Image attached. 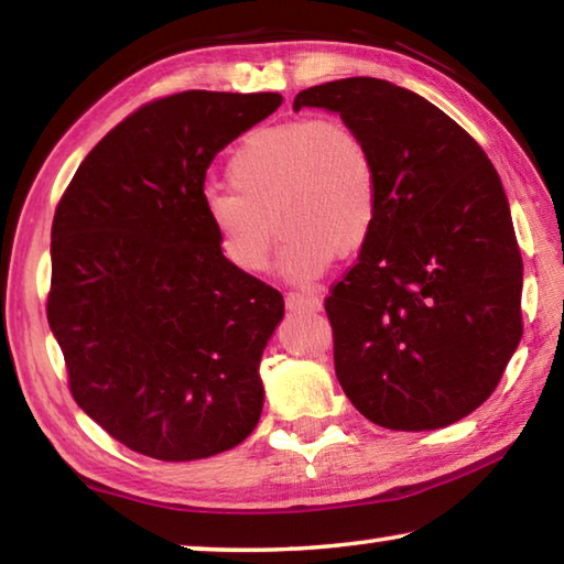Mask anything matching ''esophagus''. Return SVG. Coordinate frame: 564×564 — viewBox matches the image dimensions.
Wrapping results in <instances>:
<instances>
[{
	"label": "esophagus",
	"instance_id": "1",
	"mask_svg": "<svg viewBox=\"0 0 564 564\" xmlns=\"http://www.w3.org/2000/svg\"><path fill=\"white\" fill-rule=\"evenodd\" d=\"M285 308L291 313H318L323 308V301L316 293L305 291H291L285 295Z\"/></svg>",
	"mask_w": 564,
	"mask_h": 564
}]
</instances>
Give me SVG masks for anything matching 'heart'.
I'll return each instance as SVG.
<instances>
[{
  "label": "heart",
  "mask_w": 564,
  "mask_h": 564,
  "mask_svg": "<svg viewBox=\"0 0 564 564\" xmlns=\"http://www.w3.org/2000/svg\"><path fill=\"white\" fill-rule=\"evenodd\" d=\"M226 174L234 191H206L204 214L224 259L241 273L265 271L275 228L291 279H316L333 256L356 253L373 234L376 159L346 121L293 119L256 129L234 149Z\"/></svg>",
  "instance_id": "b5f03b06"
}]
</instances>
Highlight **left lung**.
<instances>
[{"label": "left lung", "mask_w": 564, "mask_h": 564, "mask_svg": "<svg viewBox=\"0 0 564 564\" xmlns=\"http://www.w3.org/2000/svg\"><path fill=\"white\" fill-rule=\"evenodd\" d=\"M368 141L378 218L326 313L343 393L370 423L435 431L498 388L522 338V256L498 171L427 99L373 76L303 89Z\"/></svg>", "instance_id": "1"}]
</instances>
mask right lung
Masks as SVG:
<instances>
[{
    "instance_id": "obj_1",
    "label": "right lung",
    "mask_w": 564,
    "mask_h": 564,
    "mask_svg": "<svg viewBox=\"0 0 564 564\" xmlns=\"http://www.w3.org/2000/svg\"><path fill=\"white\" fill-rule=\"evenodd\" d=\"M281 94L184 91L113 127L52 224L46 318L84 413L154 460H202L253 433L283 295L224 259L204 214L218 151Z\"/></svg>"
}]
</instances>
